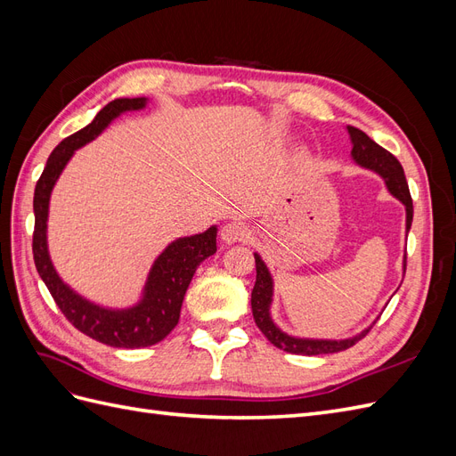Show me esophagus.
<instances>
[{"mask_svg":"<svg viewBox=\"0 0 456 456\" xmlns=\"http://www.w3.org/2000/svg\"><path fill=\"white\" fill-rule=\"evenodd\" d=\"M220 236H223V241L232 245V243H243L249 240V228L243 223H238V220H233V223H228L223 226V232H220Z\"/></svg>","mask_w":456,"mask_h":456,"instance_id":"obj_1","label":"esophagus"}]
</instances>
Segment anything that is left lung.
Listing matches in <instances>:
<instances>
[{
	"label": "left lung",
	"mask_w": 456,
	"mask_h": 456,
	"mask_svg": "<svg viewBox=\"0 0 456 456\" xmlns=\"http://www.w3.org/2000/svg\"><path fill=\"white\" fill-rule=\"evenodd\" d=\"M348 133L352 136V156L354 159L363 165L367 169L377 171L384 181L392 194L405 205L407 209V232L411 228L412 223V200H411V191L407 186V178L403 173L402 163L397 161V158L394 154H390L388 150H384L382 146H379L375 141L369 139V136L355 129V127H348ZM255 266H256V281L253 287L251 293V308H253V317L256 327L262 330L275 348L285 350L289 354H300V355H320V354H337L342 350L352 348L355 342H360L369 330L365 329L363 333L355 335L354 338H346V340H306V338H293L273 325V322L270 320V302H272V278L268 273V268L265 262L260 260L258 255H255ZM407 268V255L403 258V272Z\"/></svg>",
	"instance_id": "left-lung-1"
}]
</instances>
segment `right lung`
Segmentation results:
<instances>
[{"label":"right lung","mask_w":456,"mask_h":456,"mask_svg":"<svg viewBox=\"0 0 456 456\" xmlns=\"http://www.w3.org/2000/svg\"><path fill=\"white\" fill-rule=\"evenodd\" d=\"M146 99H116L106 104L87 127L64 139L51 151L34 191L32 253L39 278L47 285L57 306L81 333L114 348H146L158 344L176 327L186 289L196 268L216 251V228L171 243L150 272L144 298L131 310H104L77 297L54 272L47 255V209L51 190L74 151L93 141L110 121L126 110H139Z\"/></svg>","instance_id":"1"}]
</instances>
